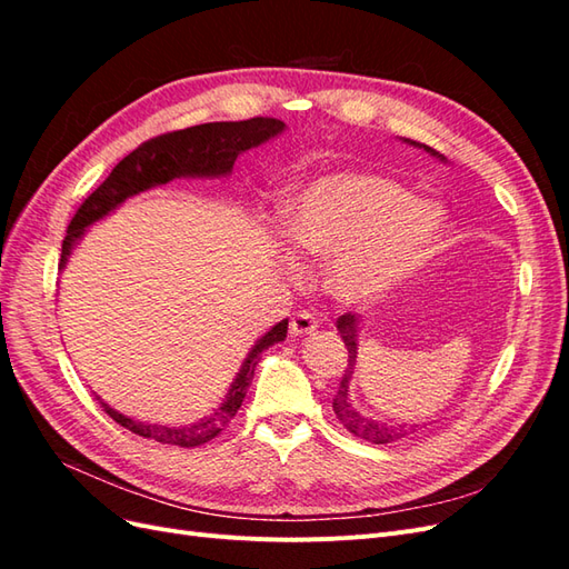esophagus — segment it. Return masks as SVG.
<instances>
[{"mask_svg":"<svg viewBox=\"0 0 569 569\" xmlns=\"http://www.w3.org/2000/svg\"><path fill=\"white\" fill-rule=\"evenodd\" d=\"M316 330H318V320H316L313 313H308V311H299L289 322V335L291 337H303V335H311Z\"/></svg>","mask_w":569,"mask_h":569,"instance_id":"34e87169","label":"esophagus"}]
</instances>
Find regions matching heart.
I'll return each instance as SVG.
<instances>
[{
  "instance_id": "1",
  "label": "heart",
  "mask_w": 569,
  "mask_h": 569,
  "mask_svg": "<svg viewBox=\"0 0 569 569\" xmlns=\"http://www.w3.org/2000/svg\"><path fill=\"white\" fill-rule=\"evenodd\" d=\"M443 230L439 203L416 199L396 180L341 170L289 201L282 232L301 258L337 256L332 291L347 303H368L422 268Z\"/></svg>"
}]
</instances>
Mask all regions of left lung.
<instances>
[{"mask_svg": "<svg viewBox=\"0 0 569 569\" xmlns=\"http://www.w3.org/2000/svg\"><path fill=\"white\" fill-rule=\"evenodd\" d=\"M406 144H412V147H420L425 149L427 153H432V157L446 161L439 151H435L432 147L427 144H420V142H412V140H403ZM337 330L343 339V343H347L349 349V368L343 370V377H341V385H339V391L335 396V412L339 422L349 429V432L358 439L363 441H370V443H391V441H399L412 432H418L420 425H387L382 420H372V418H366L363 412H358L349 399V382L353 377V370H356V358H358V318L347 313L341 316L337 320Z\"/></svg>", "mask_w": 569, "mask_h": 569, "instance_id": "obj_1", "label": "left lung"}]
</instances>
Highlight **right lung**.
<instances>
[{"instance_id":"add662e5","label":"right lung","mask_w":569,"mask_h":569,"mask_svg":"<svg viewBox=\"0 0 569 569\" xmlns=\"http://www.w3.org/2000/svg\"><path fill=\"white\" fill-rule=\"evenodd\" d=\"M282 130L284 123L278 118H249L234 120V123L230 120V123H203L194 128H184L168 134H159L153 137V140L140 144L111 170L109 178L101 182L76 211L63 239L59 268L66 266L68 256H71L73 247L80 242L82 234L88 232V228L94 226L97 220L107 218L111 211H116L126 199L147 192L151 187L166 184L176 178H226L232 173V166L239 153L272 140V137H278ZM287 322L289 320H282L270 327V330L253 343V349L244 358L234 382L230 385L226 401L220 403L216 412H211V416H206L194 425L168 427L137 422L123 416V412L113 410L109 403L101 401L99 396L97 401L120 427H126L130 432L144 439L182 446V449L201 446L216 439L222 432V427L237 416V410L242 406L247 389L253 380L258 356L268 347H272V343H278L287 337Z\"/></svg>"}]
</instances>
